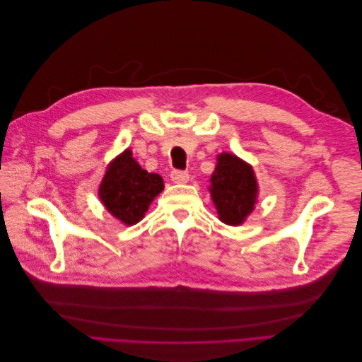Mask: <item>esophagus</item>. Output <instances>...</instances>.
I'll return each mask as SVG.
<instances>
[{
	"mask_svg": "<svg viewBox=\"0 0 362 362\" xmlns=\"http://www.w3.org/2000/svg\"><path fill=\"white\" fill-rule=\"evenodd\" d=\"M170 178L175 184H185L189 181L190 175H189V172H184V170H172Z\"/></svg>",
	"mask_w": 362,
	"mask_h": 362,
	"instance_id": "1",
	"label": "esophagus"
}]
</instances>
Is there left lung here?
<instances>
[{
    "mask_svg": "<svg viewBox=\"0 0 362 362\" xmlns=\"http://www.w3.org/2000/svg\"><path fill=\"white\" fill-rule=\"evenodd\" d=\"M208 181L218 221L229 226L243 225L258 202L259 187L254 168L231 152H222Z\"/></svg>",
    "mask_w": 362,
    "mask_h": 362,
    "instance_id": "8db88e82",
    "label": "left lung"
}]
</instances>
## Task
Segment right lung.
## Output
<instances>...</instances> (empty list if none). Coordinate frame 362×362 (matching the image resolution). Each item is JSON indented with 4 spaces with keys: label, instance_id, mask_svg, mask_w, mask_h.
Wrapping results in <instances>:
<instances>
[{
    "label": "right lung",
    "instance_id": "obj_1",
    "mask_svg": "<svg viewBox=\"0 0 362 362\" xmlns=\"http://www.w3.org/2000/svg\"><path fill=\"white\" fill-rule=\"evenodd\" d=\"M164 182L158 173H149L127 148L107 164L98 189L105 210L127 226L145 217L151 202L163 192Z\"/></svg>",
    "mask_w": 362,
    "mask_h": 362
}]
</instances>
